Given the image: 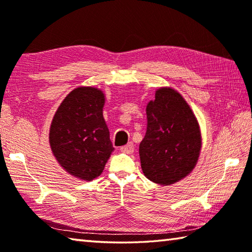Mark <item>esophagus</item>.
Segmentation results:
<instances>
[{
    "mask_svg": "<svg viewBox=\"0 0 252 252\" xmlns=\"http://www.w3.org/2000/svg\"><path fill=\"white\" fill-rule=\"evenodd\" d=\"M133 150H134V147H133V143H132V142L127 143L126 146H123V147L120 148V151H121V152L127 153V155H130V153L133 152Z\"/></svg>",
    "mask_w": 252,
    "mask_h": 252,
    "instance_id": "obj_1",
    "label": "esophagus"
}]
</instances>
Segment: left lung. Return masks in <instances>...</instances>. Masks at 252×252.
<instances>
[{
	"label": "left lung",
	"instance_id": "1",
	"mask_svg": "<svg viewBox=\"0 0 252 252\" xmlns=\"http://www.w3.org/2000/svg\"><path fill=\"white\" fill-rule=\"evenodd\" d=\"M146 111L147 132L139 147L142 171L157 185H173L192 172L199 160V122L183 96L170 87L158 89Z\"/></svg>",
	"mask_w": 252,
	"mask_h": 252
}]
</instances>
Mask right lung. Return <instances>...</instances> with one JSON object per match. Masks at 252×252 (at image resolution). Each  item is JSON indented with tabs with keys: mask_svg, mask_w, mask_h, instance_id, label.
Returning a JSON list of instances; mask_svg holds the SVG:
<instances>
[{
	"mask_svg": "<svg viewBox=\"0 0 252 252\" xmlns=\"http://www.w3.org/2000/svg\"><path fill=\"white\" fill-rule=\"evenodd\" d=\"M105 94L93 87H79L61 102L50 126L49 142L59 164L80 180L91 181L103 172L114 148L103 118Z\"/></svg>",
	"mask_w": 252,
	"mask_h": 252,
	"instance_id": "1",
	"label": "right lung"
}]
</instances>
